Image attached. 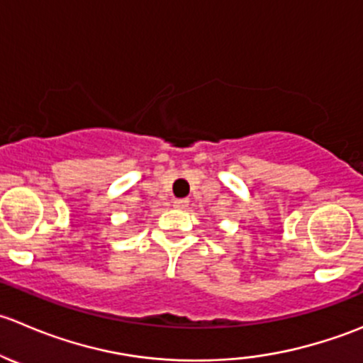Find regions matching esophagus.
Returning a JSON list of instances; mask_svg holds the SVG:
<instances>
[{
    "label": "esophagus",
    "instance_id": "esophagus-1",
    "mask_svg": "<svg viewBox=\"0 0 363 363\" xmlns=\"http://www.w3.org/2000/svg\"><path fill=\"white\" fill-rule=\"evenodd\" d=\"M186 206H189V201H186V199H177V201H174V208H182V210H183V208H186Z\"/></svg>",
    "mask_w": 363,
    "mask_h": 363
}]
</instances>
